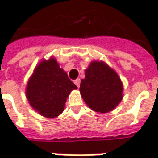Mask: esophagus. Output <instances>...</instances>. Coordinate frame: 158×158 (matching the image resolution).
Listing matches in <instances>:
<instances>
[{
	"instance_id": "1",
	"label": "esophagus",
	"mask_w": 158,
	"mask_h": 158,
	"mask_svg": "<svg viewBox=\"0 0 158 158\" xmlns=\"http://www.w3.org/2000/svg\"><path fill=\"white\" fill-rule=\"evenodd\" d=\"M74 84H75V85H76L77 87L79 88V85H80V79H77L74 80Z\"/></svg>"
}]
</instances>
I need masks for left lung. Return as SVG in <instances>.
Instances as JSON below:
<instances>
[{
  "instance_id": "8db88e82",
  "label": "left lung",
  "mask_w": 158,
  "mask_h": 158,
  "mask_svg": "<svg viewBox=\"0 0 158 158\" xmlns=\"http://www.w3.org/2000/svg\"><path fill=\"white\" fill-rule=\"evenodd\" d=\"M79 91L92 110L106 114L114 110L123 98V83L116 72L102 61H93L85 70Z\"/></svg>"
}]
</instances>
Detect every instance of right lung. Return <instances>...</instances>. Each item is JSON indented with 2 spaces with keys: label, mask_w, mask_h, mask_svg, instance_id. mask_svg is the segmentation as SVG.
<instances>
[{
  "label": "right lung",
  "mask_w": 158,
  "mask_h": 158,
  "mask_svg": "<svg viewBox=\"0 0 158 158\" xmlns=\"http://www.w3.org/2000/svg\"><path fill=\"white\" fill-rule=\"evenodd\" d=\"M77 86L51 57L36 66L26 86V98L40 115L54 118L62 114L66 99Z\"/></svg>",
  "instance_id": "1"
}]
</instances>
